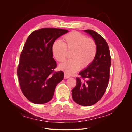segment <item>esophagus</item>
I'll list each match as a JSON object with an SVG mask.
<instances>
[{
	"label": "esophagus",
	"instance_id": "obj_1",
	"mask_svg": "<svg viewBox=\"0 0 132 132\" xmlns=\"http://www.w3.org/2000/svg\"><path fill=\"white\" fill-rule=\"evenodd\" d=\"M69 77H70V76L69 75H68L65 73H64V79H68V78H69Z\"/></svg>",
	"mask_w": 132,
	"mask_h": 132
}]
</instances>
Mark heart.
<instances>
[{
  "instance_id": "obj_1",
  "label": "heart",
  "mask_w": 132,
  "mask_h": 132,
  "mask_svg": "<svg viewBox=\"0 0 132 132\" xmlns=\"http://www.w3.org/2000/svg\"><path fill=\"white\" fill-rule=\"evenodd\" d=\"M63 42L55 41L52 46L54 57L59 62H63L67 57L68 51H72L71 59L65 61L59 65V69L70 75L82 68L89 67L93 63L97 54V44L93 38L77 31L64 35Z\"/></svg>"
}]
</instances>
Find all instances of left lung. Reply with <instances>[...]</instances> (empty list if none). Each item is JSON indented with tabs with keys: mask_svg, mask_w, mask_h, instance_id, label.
<instances>
[{
	"mask_svg": "<svg viewBox=\"0 0 132 132\" xmlns=\"http://www.w3.org/2000/svg\"><path fill=\"white\" fill-rule=\"evenodd\" d=\"M97 44L94 61L76 78L77 85L72 91L73 100L78 104L89 106L97 102L106 91L110 79L111 55L109 46L101 36L93 30H85Z\"/></svg>",
	"mask_w": 132,
	"mask_h": 132,
	"instance_id": "left-lung-1",
	"label": "left lung"
}]
</instances>
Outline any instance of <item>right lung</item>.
<instances>
[{
	"label": "right lung",
	"instance_id": "add662e5",
	"mask_svg": "<svg viewBox=\"0 0 132 132\" xmlns=\"http://www.w3.org/2000/svg\"><path fill=\"white\" fill-rule=\"evenodd\" d=\"M68 31L43 28L28 37L21 52L17 74L20 89L27 99L43 104L52 98L58 84L64 78L62 71H54L57 63L53 58L52 46Z\"/></svg>",
	"mask_w": 132,
	"mask_h": 132
}]
</instances>
